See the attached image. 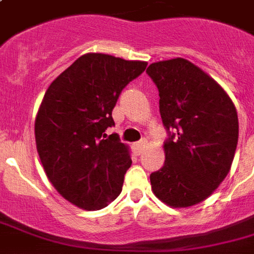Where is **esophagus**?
Instances as JSON below:
<instances>
[{
    "label": "esophagus",
    "instance_id": "34e87169",
    "mask_svg": "<svg viewBox=\"0 0 254 254\" xmlns=\"http://www.w3.org/2000/svg\"><path fill=\"white\" fill-rule=\"evenodd\" d=\"M146 143H147V141L145 138L139 139L138 142H135L134 145H133V149H134L135 154H137V155L142 154V151L145 150V146H146Z\"/></svg>",
    "mask_w": 254,
    "mask_h": 254
}]
</instances>
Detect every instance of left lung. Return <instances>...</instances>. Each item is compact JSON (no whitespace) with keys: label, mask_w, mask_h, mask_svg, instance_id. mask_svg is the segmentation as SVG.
<instances>
[{"label":"left lung","mask_w":254,"mask_h":254,"mask_svg":"<svg viewBox=\"0 0 254 254\" xmlns=\"http://www.w3.org/2000/svg\"><path fill=\"white\" fill-rule=\"evenodd\" d=\"M146 73L158 88L167 131L166 161L150 174L151 189L175 208L197 204L231 169L239 139L236 108L212 77L186 59L153 63Z\"/></svg>","instance_id":"8db88e82"}]
</instances>
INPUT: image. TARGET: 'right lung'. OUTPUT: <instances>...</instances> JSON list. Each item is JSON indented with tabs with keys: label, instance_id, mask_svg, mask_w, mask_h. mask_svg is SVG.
I'll return each mask as SVG.
<instances>
[{
	"label": "right lung",
	"instance_id": "right-lung-1",
	"mask_svg": "<svg viewBox=\"0 0 254 254\" xmlns=\"http://www.w3.org/2000/svg\"><path fill=\"white\" fill-rule=\"evenodd\" d=\"M146 65L85 54L46 91L35 120L38 154L58 192L80 208H104L123 190L130 155L119 135L105 130L115 127L112 111L121 91Z\"/></svg>",
	"mask_w": 254,
	"mask_h": 254
}]
</instances>
